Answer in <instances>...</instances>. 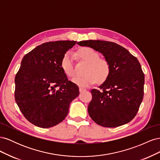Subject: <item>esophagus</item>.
<instances>
[{
    "label": "esophagus",
    "mask_w": 160,
    "mask_h": 160,
    "mask_svg": "<svg viewBox=\"0 0 160 160\" xmlns=\"http://www.w3.org/2000/svg\"><path fill=\"white\" fill-rule=\"evenodd\" d=\"M85 90H86V89H85V88H79V91H80V92H83V91H85Z\"/></svg>",
    "instance_id": "1"
}]
</instances>
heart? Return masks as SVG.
Segmentation results:
<instances>
[{"instance_id":"1","label":"heart","mask_w":160,"mask_h":160,"mask_svg":"<svg viewBox=\"0 0 160 160\" xmlns=\"http://www.w3.org/2000/svg\"><path fill=\"white\" fill-rule=\"evenodd\" d=\"M77 55L81 59L88 62V66L84 71L85 75L77 76L72 79L77 85L88 88L98 83H103L108 79L110 74L111 67L108 60L99 58V54L91 47H83L80 49ZM61 68L65 74L69 77L75 75L74 65L69 53H66L62 57L61 62Z\"/></svg>"}]
</instances>
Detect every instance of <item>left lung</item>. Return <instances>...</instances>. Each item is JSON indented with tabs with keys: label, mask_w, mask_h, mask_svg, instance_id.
Masks as SVG:
<instances>
[{
	"label": "left lung",
	"mask_w": 160,
	"mask_h": 160,
	"mask_svg": "<svg viewBox=\"0 0 160 160\" xmlns=\"http://www.w3.org/2000/svg\"><path fill=\"white\" fill-rule=\"evenodd\" d=\"M101 52L110 64L109 76L91 90L88 106L91 118L101 126L116 128L131 122L143 98L144 74L135 57L117 43L99 40L77 42Z\"/></svg>",
	"instance_id": "8db88e82"
}]
</instances>
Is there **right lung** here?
Returning <instances> with one entry per match:
<instances>
[{"mask_svg": "<svg viewBox=\"0 0 160 160\" xmlns=\"http://www.w3.org/2000/svg\"><path fill=\"white\" fill-rule=\"evenodd\" d=\"M76 42L43 43L22 58L14 79V98L23 115L37 127L49 128L61 123L79 94L78 86L68 80L61 66L62 57Z\"/></svg>", "mask_w": 160, "mask_h": 160, "instance_id": "right-lung-1", "label": "right lung"}]
</instances>
